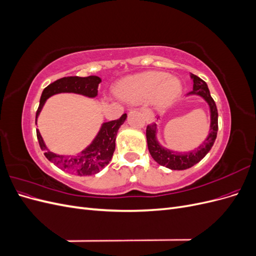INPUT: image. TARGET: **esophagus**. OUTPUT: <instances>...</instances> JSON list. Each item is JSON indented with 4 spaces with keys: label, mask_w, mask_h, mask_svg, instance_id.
<instances>
[{
    "label": "esophagus",
    "mask_w": 256,
    "mask_h": 256,
    "mask_svg": "<svg viewBox=\"0 0 256 256\" xmlns=\"http://www.w3.org/2000/svg\"><path fill=\"white\" fill-rule=\"evenodd\" d=\"M142 112H143V114L145 116V120H146L147 122H150V124L154 122V114H152V112L150 109H146V108H142Z\"/></svg>",
    "instance_id": "34e87169"
}]
</instances>
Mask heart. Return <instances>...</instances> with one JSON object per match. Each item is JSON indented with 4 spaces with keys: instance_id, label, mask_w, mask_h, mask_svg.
Listing matches in <instances>:
<instances>
[{
    "instance_id": "b5f03b06",
    "label": "heart",
    "mask_w": 256,
    "mask_h": 256,
    "mask_svg": "<svg viewBox=\"0 0 256 256\" xmlns=\"http://www.w3.org/2000/svg\"><path fill=\"white\" fill-rule=\"evenodd\" d=\"M182 82L176 76L159 72H145L127 76L116 85V95L128 102L148 99L156 106L172 104L182 94Z\"/></svg>"
}]
</instances>
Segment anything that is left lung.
<instances>
[{"label":"left lung","mask_w":256,"mask_h":256,"mask_svg":"<svg viewBox=\"0 0 256 256\" xmlns=\"http://www.w3.org/2000/svg\"><path fill=\"white\" fill-rule=\"evenodd\" d=\"M190 78L193 81V90L187 94V96L194 95L203 98L208 104L209 113H210L209 134L202 144L189 152L173 150L162 146L159 142L158 125L156 122L148 125L146 128L147 146H148V150L152 159L160 166H164L170 170H177V171L189 168L202 160L212 150L216 141V132H218V110H216V104L210 96L206 82L193 74H190ZM158 118H160V116H158Z\"/></svg>","instance_id":"8db88e82"}]
</instances>
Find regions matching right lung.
Listing matches in <instances>:
<instances>
[{"label":"right lung","instance_id":"add662e5","mask_svg":"<svg viewBox=\"0 0 256 256\" xmlns=\"http://www.w3.org/2000/svg\"><path fill=\"white\" fill-rule=\"evenodd\" d=\"M100 82H102V79L99 76H88L85 78L65 76V78L58 79L49 84L42 90L40 106L36 112V125L38 116L48 98L53 95L60 94V92H72V94H78L88 98H95L98 95V85ZM126 118L127 114H122L118 120L102 122L94 140L81 152L74 154V156H63V154L52 152L46 145L40 130L36 131L37 138L46 158L60 168L79 176L96 174L102 171L111 161L115 150L116 134Z\"/></svg>","mask_w":256,"mask_h":256}]
</instances>
